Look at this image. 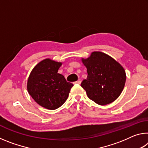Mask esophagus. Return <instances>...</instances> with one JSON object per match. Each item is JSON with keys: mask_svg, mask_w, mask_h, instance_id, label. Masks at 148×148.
<instances>
[{"mask_svg": "<svg viewBox=\"0 0 148 148\" xmlns=\"http://www.w3.org/2000/svg\"><path fill=\"white\" fill-rule=\"evenodd\" d=\"M74 84H81V81H80V80L79 79V80H77V81H76V82H74Z\"/></svg>", "mask_w": 148, "mask_h": 148, "instance_id": "1", "label": "esophagus"}]
</instances>
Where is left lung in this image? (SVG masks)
Returning a JSON list of instances; mask_svg holds the SVG:
<instances>
[{
  "mask_svg": "<svg viewBox=\"0 0 148 148\" xmlns=\"http://www.w3.org/2000/svg\"><path fill=\"white\" fill-rule=\"evenodd\" d=\"M87 68V77L81 86L87 97L99 105H106L118 98L123 90L126 73L112 57L101 51L92 52L88 58H82Z\"/></svg>",
  "mask_w": 148,
  "mask_h": 148,
  "instance_id": "left-lung-1",
  "label": "left lung"
}]
</instances>
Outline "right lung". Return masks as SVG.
I'll return each instance as SVG.
<instances>
[{
  "label": "right lung",
  "instance_id": "right-lung-1",
  "mask_svg": "<svg viewBox=\"0 0 148 148\" xmlns=\"http://www.w3.org/2000/svg\"><path fill=\"white\" fill-rule=\"evenodd\" d=\"M62 62L49 58L38 62L30 74L27 88L29 95L40 106L48 110L61 106L68 99L73 84L57 73Z\"/></svg>",
  "mask_w": 148,
  "mask_h": 148
}]
</instances>
